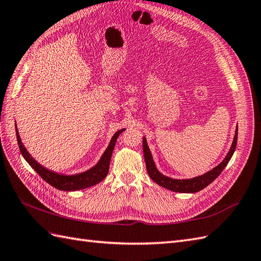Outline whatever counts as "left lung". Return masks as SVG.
I'll return each mask as SVG.
<instances>
[{
  "instance_id": "left-lung-1",
  "label": "left lung",
  "mask_w": 261,
  "mask_h": 261,
  "mask_svg": "<svg viewBox=\"0 0 261 261\" xmlns=\"http://www.w3.org/2000/svg\"><path fill=\"white\" fill-rule=\"evenodd\" d=\"M237 136H238V126L236 128L235 137H233L232 143L228 153H227L225 159L217 166H215V168L212 169L211 171L204 173L203 175H198L193 178H182V179L169 177L162 174V173L158 170L156 165L154 163V160H153L152 153L148 145V142H146V139L145 137H143L142 145H143L144 160L146 164V171H148V174L152 178V181H154L156 184L162 186L164 189H168L172 192H177V193H192V194L193 193H197L199 191H202L203 189H205L207 185H210L214 179H216L220 173H222L223 170L226 168V165L228 164L233 154V152L236 150Z\"/></svg>"
}]
</instances>
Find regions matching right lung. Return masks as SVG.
<instances>
[{"label": "right lung", "instance_id": "add662e5", "mask_svg": "<svg viewBox=\"0 0 261 261\" xmlns=\"http://www.w3.org/2000/svg\"><path fill=\"white\" fill-rule=\"evenodd\" d=\"M15 130H16V138H17L18 146H19V151H21L25 161L36 171L37 174L41 176L44 181L47 182L49 185L54 186V188L57 190L65 191V192H73V191L91 188V186L101 182L102 179L108 175L112 151L115 149L117 139L125 129L118 130L115 135L112 136L109 145L107 146L103 154L99 159V161L92 166V168H90L89 170H87L85 172H80V173H77V174H71V175L54 172L47 168H45V166H43L42 164H39L24 146L21 137H19L16 122H15Z\"/></svg>", "mask_w": 261, "mask_h": 261}]
</instances>
